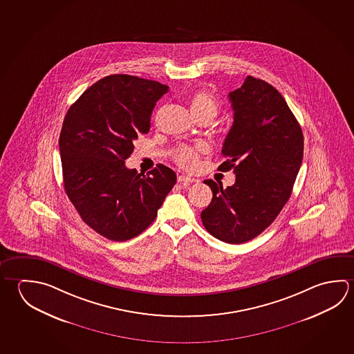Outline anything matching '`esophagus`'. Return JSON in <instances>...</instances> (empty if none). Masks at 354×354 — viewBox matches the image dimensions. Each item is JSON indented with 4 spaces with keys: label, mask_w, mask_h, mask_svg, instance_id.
<instances>
[{
    "label": "esophagus",
    "mask_w": 354,
    "mask_h": 354,
    "mask_svg": "<svg viewBox=\"0 0 354 354\" xmlns=\"http://www.w3.org/2000/svg\"><path fill=\"white\" fill-rule=\"evenodd\" d=\"M178 181L180 184H192V183H196L198 180L190 178V176H186V175H179L178 176Z\"/></svg>",
    "instance_id": "esophagus-1"
}]
</instances>
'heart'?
<instances>
[{
  "label": "heart",
  "instance_id": "heart-1",
  "mask_svg": "<svg viewBox=\"0 0 354 354\" xmlns=\"http://www.w3.org/2000/svg\"><path fill=\"white\" fill-rule=\"evenodd\" d=\"M189 108L195 119L207 118L212 120L218 114V103L212 94L206 91H198L189 97ZM207 151V147L200 143L196 145H180L175 149L174 162L181 168L192 170L196 168L200 156Z\"/></svg>",
  "mask_w": 354,
  "mask_h": 354
}]
</instances>
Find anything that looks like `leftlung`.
<instances>
[{"label":"left lung","instance_id":"1","mask_svg":"<svg viewBox=\"0 0 354 354\" xmlns=\"http://www.w3.org/2000/svg\"><path fill=\"white\" fill-rule=\"evenodd\" d=\"M234 123L223 145L218 170H234L235 184L205 180L210 205L201 211L205 229L218 240L242 243L266 230L291 196L304 158L301 125L285 98L251 75L230 92Z\"/></svg>","mask_w":354,"mask_h":354}]
</instances>
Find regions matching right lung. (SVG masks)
Returning a JSON list of instances; mask_svg holds the SVG:
<instances>
[{
    "label": "right lung",
    "mask_w": 354,
    "mask_h": 354,
    "mask_svg": "<svg viewBox=\"0 0 354 354\" xmlns=\"http://www.w3.org/2000/svg\"><path fill=\"white\" fill-rule=\"evenodd\" d=\"M169 87L136 75H106L73 103L59 136L63 184L89 227L113 241L142 234L176 183L159 164L147 175L125 167L134 140L150 129Z\"/></svg>",
    "instance_id": "add662e5"
}]
</instances>
